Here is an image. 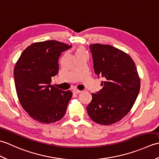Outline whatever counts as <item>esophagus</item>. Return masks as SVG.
<instances>
[{"mask_svg": "<svg viewBox=\"0 0 159 159\" xmlns=\"http://www.w3.org/2000/svg\"><path fill=\"white\" fill-rule=\"evenodd\" d=\"M73 92L74 93H80V92H81V91H80V90H79V89H74L73 90Z\"/></svg>", "mask_w": 159, "mask_h": 159, "instance_id": "34e87169", "label": "esophagus"}]
</instances>
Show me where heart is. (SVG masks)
<instances>
[{"label": "heart", "mask_w": 159, "mask_h": 159, "mask_svg": "<svg viewBox=\"0 0 159 159\" xmlns=\"http://www.w3.org/2000/svg\"><path fill=\"white\" fill-rule=\"evenodd\" d=\"M84 52V50L83 49H78L77 51H76V53L78 52Z\"/></svg>", "instance_id": "1"}]
</instances>
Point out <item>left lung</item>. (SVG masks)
I'll list each match as a JSON object with an SVG mask.
<instances>
[{
    "label": "left lung",
    "instance_id": "obj_1",
    "mask_svg": "<svg viewBox=\"0 0 159 159\" xmlns=\"http://www.w3.org/2000/svg\"><path fill=\"white\" fill-rule=\"evenodd\" d=\"M95 73L102 76V88L92 93L87 107L89 117L102 125L120 121L133 107L139 94L140 78L134 61L127 53L111 45L89 46Z\"/></svg>",
    "mask_w": 159,
    "mask_h": 159
}]
</instances>
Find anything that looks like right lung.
Wrapping results in <instances>:
<instances>
[{"label": "right lung", "mask_w": 159, "mask_h": 159, "mask_svg": "<svg viewBox=\"0 0 159 159\" xmlns=\"http://www.w3.org/2000/svg\"><path fill=\"white\" fill-rule=\"evenodd\" d=\"M70 47L55 40L33 43L16 63L13 77L19 102L29 116L40 123L56 122L66 114L72 93L50 83L58 74L61 53Z\"/></svg>", "instance_id": "add662e5"}]
</instances>
